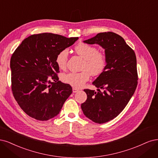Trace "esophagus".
<instances>
[{
  "label": "esophagus",
  "mask_w": 158,
  "mask_h": 158,
  "mask_svg": "<svg viewBox=\"0 0 158 158\" xmlns=\"http://www.w3.org/2000/svg\"><path fill=\"white\" fill-rule=\"evenodd\" d=\"M79 91V90L77 89H76V88H73V93H77V92H78Z\"/></svg>",
  "instance_id": "obj_1"
}]
</instances>
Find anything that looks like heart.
Listing matches in <instances>:
<instances>
[{"mask_svg": "<svg viewBox=\"0 0 158 158\" xmlns=\"http://www.w3.org/2000/svg\"><path fill=\"white\" fill-rule=\"evenodd\" d=\"M75 51L84 60L82 65L83 71L63 74L62 81L73 88L79 89L82 87L89 80L90 74L93 76H98L104 72L108 65V58L104 52L98 51L96 47L83 43L76 46ZM68 58V50L67 49L62 50L58 53L56 58V63L60 69H65Z\"/></svg>", "mask_w": 158, "mask_h": 158, "instance_id": "obj_1", "label": "heart"}]
</instances>
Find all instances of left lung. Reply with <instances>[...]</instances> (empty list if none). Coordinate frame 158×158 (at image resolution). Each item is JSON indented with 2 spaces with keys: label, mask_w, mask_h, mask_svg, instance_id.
I'll use <instances>...</instances> for the list:
<instances>
[{
  "label": "left lung",
  "mask_w": 158,
  "mask_h": 158,
  "mask_svg": "<svg viewBox=\"0 0 158 158\" xmlns=\"http://www.w3.org/2000/svg\"><path fill=\"white\" fill-rule=\"evenodd\" d=\"M84 43L105 49L108 65L93 85L103 90L85 89L87 98L81 104L84 115L96 123L116 118L128 104L138 84L136 58L123 38L113 32L100 33Z\"/></svg>",
  "instance_id": "left-lung-1"
}]
</instances>
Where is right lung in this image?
<instances>
[{"mask_svg": "<svg viewBox=\"0 0 158 158\" xmlns=\"http://www.w3.org/2000/svg\"><path fill=\"white\" fill-rule=\"evenodd\" d=\"M78 39L53 33L34 34L25 39L10 59L12 91L24 112L39 121L56 116L72 93L59 81L58 53Z\"/></svg>", "mask_w": 158, "mask_h": 158, "instance_id": "obj_1", "label": "right lung"}]
</instances>
